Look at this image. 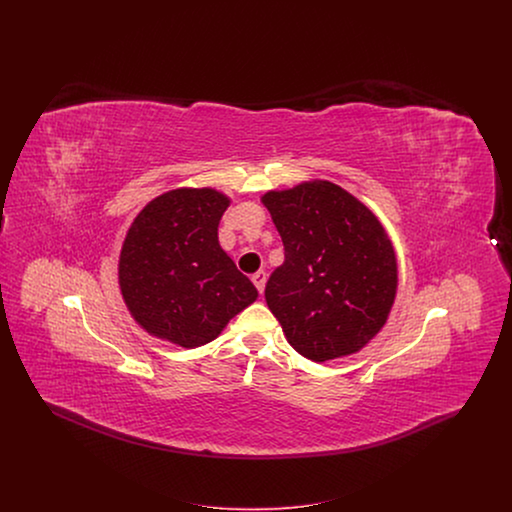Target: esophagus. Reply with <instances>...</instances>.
I'll list each match as a JSON object with an SVG mask.
<instances>
[{
  "label": "esophagus",
  "instance_id": "obj_1",
  "mask_svg": "<svg viewBox=\"0 0 512 512\" xmlns=\"http://www.w3.org/2000/svg\"><path fill=\"white\" fill-rule=\"evenodd\" d=\"M255 288L259 290V293L265 292V286H267V272L265 270H257L253 276H251Z\"/></svg>",
  "mask_w": 512,
  "mask_h": 512
}]
</instances>
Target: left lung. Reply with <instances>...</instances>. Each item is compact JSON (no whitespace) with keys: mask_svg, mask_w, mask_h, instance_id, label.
I'll return each mask as SVG.
<instances>
[{"mask_svg":"<svg viewBox=\"0 0 512 512\" xmlns=\"http://www.w3.org/2000/svg\"><path fill=\"white\" fill-rule=\"evenodd\" d=\"M286 259L265 299L286 340L326 363L365 349L386 326L397 295V257L378 217L328 180L261 195Z\"/></svg>","mask_w":512,"mask_h":512,"instance_id":"left-lung-1","label":"left lung"}]
</instances>
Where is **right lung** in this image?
I'll return each instance as SVG.
<instances>
[{"label": "right lung", "instance_id": "add662e5", "mask_svg": "<svg viewBox=\"0 0 512 512\" xmlns=\"http://www.w3.org/2000/svg\"><path fill=\"white\" fill-rule=\"evenodd\" d=\"M230 201L215 188H174L151 199L128 226L119 288L149 336L201 347L259 297L219 244Z\"/></svg>", "mask_w": 512, "mask_h": 512}]
</instances>
